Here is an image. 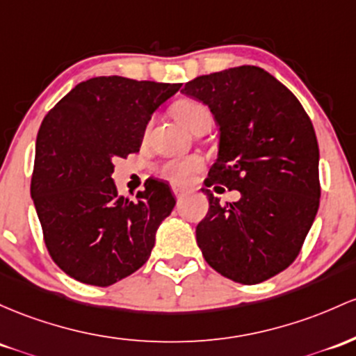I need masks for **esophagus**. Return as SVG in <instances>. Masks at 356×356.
<instances>
[{
    "instance_id": "esophagus-1",
    "label": "esophagus",
    "mask_w": 356,
    "mask_h": 356,
    "mask_svg": "<svg viewBox=\"0 0 356 356\" xmlns=\"http://www.w3.org/2000/svg\"><path fill=\"white\" fill-rule=\"evenodd\" d=\"M172 193H174L175 197H182L187 193V191L184 189V187H181V186H172Z\"/></svg>"
}]
</instances>
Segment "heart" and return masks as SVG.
Masks as SVG:
<instances>
[{"label":"heart","instance_id":"obj_1","mask_svg":"<svg viewBox=\"0 0 356 356\" xmlns=\"http://www.w3.org/2000/svg\"><path fill=\"white\" fill-rule=\"evenodd\" d=\"M172 115L189 131H193L202 120H211L209 109L196 99H179L172 106ZM201 167L202 160L199 157L174 159L160 167V174L174 184H186L197 170H201Z\"/></svg>","mask_w":356,"mask_h":356}]
</instances>
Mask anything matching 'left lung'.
<instances>
[{"instance_id":"obj_1","label":"left lung","mask_w":356,"mask_h":356,"mask_svg":"<svg viewBox=\"0 0 356 356\" xmlns=\"http://www.w3.org/2000/svg\"><path fill=\"white\" fill-rule=\"evenodd\" d=\"M182 95L209 108L220 127L206 186L240 191L221 204L209 189L196 240L218 273L252 286L287 268L319 208V148L302 104L267 70L241 65L189 81Z\"/></svg>"}]
</instances>
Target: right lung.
<instances>
[{"mask_svg": "<svg viewBox=\"0 0 356 356\" xmlns=\"http://www.w3.org/2000/svg\"><path fill=\"white\" fill-rule=\"evenodd\" d=\"M181 84L103 76L79 83L47 113L35 143L32 199L50 257L72 279L108 287L138 270L175 206L148 179L118 196L115 160L142 147L152 115Z\"/></svg>", "mask_w": 356, "mask_h": 356, "instance_id": "right-lung-1", "label": "right lung"}]
</instances>
